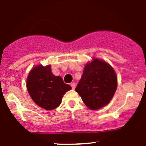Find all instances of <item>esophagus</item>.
Here are the masks:
<instances>
[{
  "mask_svg": "<svg viewBox=\"0 0 146 146\" xmlns=\"http://www.w3.org/2000/svg\"><path fill=\"white\" fill-rule=\"evenodd\" d=\"M71 87H72V89H75V87H76V84H75V83H71Z\"/></svg>",
  "mask_w": 146,
  "mask_h": 146,
  "instance_id": "esophagus-1",
  "label": "esophagus"
}]
</instances>
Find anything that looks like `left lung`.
<instances>
[{"mask_svg":"<svg viewBox=\"0 0 146 146\" xmlns=\"http://www.w3.org/2000/svg\"><path fill=\"white\" fill-rule=\"evenodd\" d=\"M117 79L113 68L106 62L94 59L85 65L75 91L90 110L102 108L115 93Z\"/></svg>","mask_w":146,"mask_h":146,"instance_id":"8db88e82","label":"left lung"}]
</instances>
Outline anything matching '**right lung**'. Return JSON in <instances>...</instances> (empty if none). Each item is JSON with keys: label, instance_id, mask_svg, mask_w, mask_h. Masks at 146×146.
<instances>
[{"label": "right lung", "instance_id": "obj_1", "mask_svg": "<svg viewBox=\"0 0 146 146\" xmlns=\"http://www.w3.org/2000/svg\"><path fill=\"white\" fill-rule=\"evenodd\" d=\"M27 87L34 102L46 110L59 106L63 95L71 89L61 77L53 75L50 65H39L32 69L27 78Z\"/></svg>", "mask_w": 146, "mask_h": 146}]
</instances>
